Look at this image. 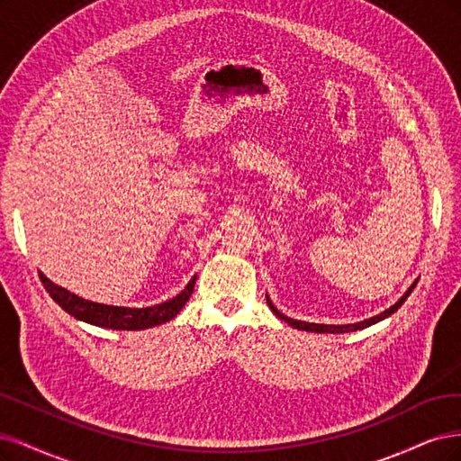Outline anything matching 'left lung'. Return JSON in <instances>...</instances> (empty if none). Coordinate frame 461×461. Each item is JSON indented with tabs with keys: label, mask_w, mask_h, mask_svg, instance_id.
Here are the masks:
<instances>
[{
	"label": "left lung",
	"mask_w": 461,
	"mask_h": 461,
	"mask_svg": "<svg viewBox=\"0 0 461 461\" xmlns=\"http://www.w3.org/2000/svg\"><path fill=\"white\" fill-rule=\"evenodd\" d=\"M415 284H418V281H413V284L410 285V289L400 296V299L391 306V308H387L384 312H381V314H377V316H374V318H369V320H364V321H356V323H347V325H328V323H310V321H301V320H293V318H289V316H285V314H281V312L272 304V301H270V296L266 294V303H268V306L272 308V312L274 314L277 316V318H281L284 320L285 323H289L291 328H294V330H301V331H312V333H352V331H358V330H366V328H369V325H375L377 321H383L384 318H389L391 314H394V312L404 304V301L408 299L410 296V293L413 291V287H415Z\"/></svg>",
	"instance_id": "left-lung-1"
}]
</instances>
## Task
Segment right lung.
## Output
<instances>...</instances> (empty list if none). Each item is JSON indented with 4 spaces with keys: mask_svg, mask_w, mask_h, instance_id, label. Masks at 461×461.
<instances>
[{
    "mask_svg": "<svg viewBox=\"0 0 461 461\" xmlns=\"http://www.w3.org/2000/svg\"><path fill=\"white\" fill-rule=\"evenodd\" d=\"M40 279L43 287L50 293L51 299L61 306L70 316H74L80 321L97 325V328H107V330H122V331H140V330H149L155 325L167 323L172 318L180 314V310L189 301V296L195 287L197 276H193L185 289L172 296L170 301H165L160 304H153L147 308H128V306H113V304H101L86 301L82 296L70 293L68 289L53 284L40 272Z\"/></svg>",
    "mask_w": 461,
    "mask_h": 461,
    "instance_id": "1",
    "label": "right lung"
}]
</instances>
